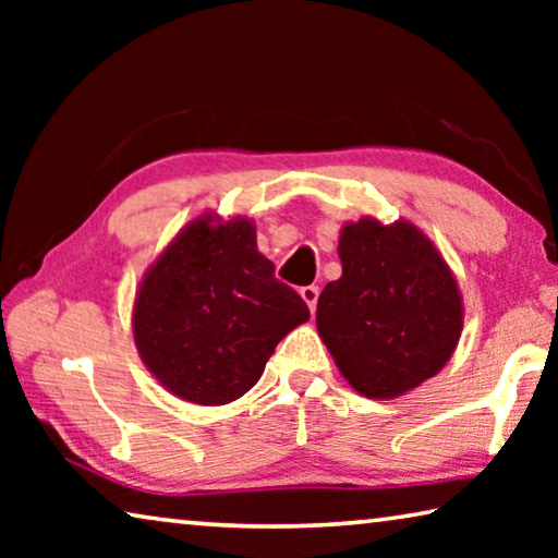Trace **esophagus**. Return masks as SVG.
<instances>
[{
  "label": "esophagus",
  "instance_id": "esophagus-1",
  "mask_svg": "<svg viewBox=\"0 0 558 558\" xmlns=\"http://www.w3.org/2000/svg\"><path fill=\"white\" fill-rule=\"evenodd\" d=\"M300 295H302V300L307 302L310 313H315L317 298H319V288H317V286H305V288H300Z\"/></svg>",
  "mask_w": 558,
  "mask_h": 558
}]
</instances>
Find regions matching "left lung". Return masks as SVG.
<instances>
[{
    "instance_id": "8db88e82",
    "label": "left lung",
    "mask_w": 558,
    "mask_h": 558,
    "mask_svg": "<svg viewBox=\"0 0 558 558\" xmlns=\"http://www.w3.org/2000/svg\"><path fill=\"white\" fill-rule=\"evenodd\" d=\"M342 278L317 300V332L369 399H393L442 369L462 329L458 282L426 235L399 221L347 223Z\"/></svg>"
}]
</instances>
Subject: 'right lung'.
Instances as JSON below:
<instances>
[{
  "label": "right lung",
  "instance_id": "1",
  "mask_svg": "<svg viewBox=\"0 0 558 558\" xmlns=\"http://www.w3.org/2000/svg\"><path fill=\"white\" fill-rule=\"evenodd\" d=\"M310 310L258 253L251 221L189 223L140 286L137 352L179 399L221 405L256 386L270 354Z\"/></svg>",
  "mask_w": 558,
  "mask_h": 558
}]
</instances>
